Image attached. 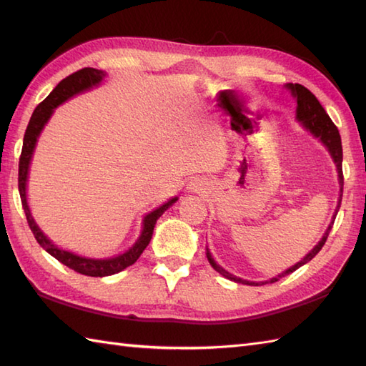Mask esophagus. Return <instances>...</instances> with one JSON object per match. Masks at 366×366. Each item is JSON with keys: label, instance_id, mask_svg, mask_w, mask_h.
Here are the masks:
<instances>
[{"label": "esophagus", "instance_id": "34e87169", "mask_svg": "<svg viewBox=\"0 0 366 366\" xmlns=\"http://www.w3.org/2000/svg\"><path fill=\"white\" fill-rule=\"evenodd\" d=\"M189 189L192 190V192H198V190H201V184L199 182H190V185H189Z\"/></svg>", "mask_w": 366, "mask_h": 366}]
</instances>
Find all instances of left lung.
Returning a JSON list of instances; mask_svg holds the SVG:
<instances>
[{
	"instance_id": "left-lung-1",
	"label": "left lung",
	"mask_w": 366,
	"mask_h": 366,
	"mask_svg": "<svg viewBox=\"0 0 366 366\" xmlns=\"http://www.w3.org/2000/svg\"><path fill=\"white\" fill-rule=\"evenodd\" d=\"M286 86L291 89L292 96H294L295 99H297V119H299V121L303 124V126H305L310 132H312V134H313L316 138H320L321 142H322L325 146H327V149H329L330 155L333 157V160H335L337 168H338L340 184H341V195H343V184H345V182H343V167H341V163H343V147H341V137H340V132H338L337 126L332 122V119L329 118V114L325 113L322 105L320 104V100L316 99V96L313 94L312 91L307 89L305 86H302V84H299V83H295V84L287 83ZM340 204H341V201H338L337 212H338V209H340ZM332 224H333V222L329 224V228H327V231H325V234L322 236V239L320 240V244H317V245L313 248V250L305 256V258H303L300 262L295 264V266H292V267H290L287 270H285L283 274H280V275L275 277V278H270L269 282L253 283V282H247V280H242V278H237V277H234V275H231L229 272H227L223 267H220L219 264H217V262L214 261V258H212L211 253H209V252H207V259H209V262H211V266H212L217 272H219V274H222L224 278L232 280V282H236V283H245V285H252V286H261V285H266V283H275V282H278V280L282 278V277H286V275L292 274V272H294L295 269H299L300 266H303V264H307L308 261H312V259L315 258V256L321 252V248L324 247L325 240H327V237H329V232H330V229H332Z\"/></svg>"
}]
</instances>
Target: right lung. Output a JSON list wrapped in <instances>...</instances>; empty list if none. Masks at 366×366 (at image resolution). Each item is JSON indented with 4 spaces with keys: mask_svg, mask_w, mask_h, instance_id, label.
<instances>
[{
    "mask_svg": "<svg viewBox=\"0 0 366 366\" xmlns=\"http://www.w3.org/2000/svg\"><path fill=\"white\" fill-rule=\"evenodd\" d=\"M104 76L105 74L102 71H97V69H92V67H84L66 76L64 80H61L58 83V86L54 88L49 96H46V99L42 100V102L36 107L33 116H31L25 137H23V147H21L20 162H19V192L21 198V206H23V211H25L28 224L31 231H33L37 244L41 245L45 252H49L53 258H56L59 262H63L69 269H72L75 272H79V274L88 275V277H107V275L118 274V272L137 262V259L144 252L147 244L151 242L154 227L155 223H157L159 217L177 201V198L169 199L168 203L160 206L159 209H155V211H152L151 214H147L143 222L142 236H139L135 245L129 248L126 253L114 256V258H108V259H88V258H81V256H76L71 252L61 250V248H58L56 245H53L50 240L46 239V236H44V232L39 229V227L34 223V219L31 217L29 207L26 203V179H28L29 162H31V157H33L37 137L41 134V130L44 129L46 121H49L54 108H56L59 104H63L69 97H72L74 94H79V92L88 89L91 86H96Z\"/></svg>",
    "mask_w": 366,
    "mask_h": 366,
    "instance_id": "obj_1",
    "label": "right lung"
}]
</instances>
